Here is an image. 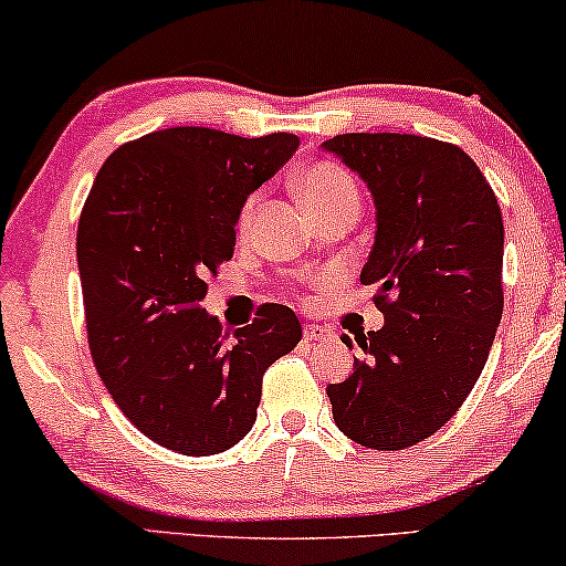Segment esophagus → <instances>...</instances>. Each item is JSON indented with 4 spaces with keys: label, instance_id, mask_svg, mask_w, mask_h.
<instances>
[{
    "label": "esophagus",
    "instance_id": "obj_1",
    "mask_svg": "<svg viewBox=\"0 0 566 566\" xmlns=\"http://www.w3.org/2000/svg\"><path fill=\"white\" fill-rule=\"evenodd\" d=\"M336 333L331 328H323V325H305V340L307 344H325V340H331Z\"/></svg>",
    "mask_w": 566,
    "mask_h": 566
}]
</instances>
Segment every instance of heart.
Returning a JSON list of instances; mask_svg holds the SVG:
<instances>
[{
    "label": "heart",
    "instance_id": "1",
    "mask_svg": "<svg viewBox=\"0 0 566 566\" xmlns=\"http://www.w3.org/2000/svg\"><path fill=\"white\" fill-rule=\"evenodd\" d=\"M297 192L300 200L315 218H325V214L348 210V207H356L359 210V189H356V181L352 179L344 166L336 161H313L302 166L297 171ZM259 195H251L245 200L241 218H238V226L245 230L251 226L253 212H256Z\"/></svg>",
    "mask_w": 566,
    "mask_h": 566
}]
</instances>
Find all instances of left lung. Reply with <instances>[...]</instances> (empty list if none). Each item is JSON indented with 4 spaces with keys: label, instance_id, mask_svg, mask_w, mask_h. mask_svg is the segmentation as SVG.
Masks as SVG:
<instances>
[{
    "label": "left lung",
    "instance_id": "1",
    "mask_svg": "<svg viewBox=\"0 0 566 566\" xmlns=\"http://www.w3.org/2000/svg\"><path fill=\"white\" fill-rule=\"evenodd\" d=\"M371 189L377 233L361 284L385 325L356 336L354 371L328 385L348 439L400 451L461 408L503 317V214L472 158L410 133H346L323 143ZM344 344L354 348L352 338Z\"/></svg>",
    "mask_w": 566,
    "mask_h": 566
}]
</instances>
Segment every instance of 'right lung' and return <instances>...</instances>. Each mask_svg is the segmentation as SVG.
Masks as SVG:
<instances>
[{
  "instance_id": "right-lung-1",
  "label": "right lung",
  "mask_w": 566,
  "mask_h": 566,
  "mask_svg": "<svg viewBox=\"0 0 566 566\" xmlns=\"http://www.w3.org/2000/svg\"><path fill=\"white\" fill-rule=\"evenodd\" d=\"M297 146L292 133L169 127L123 143L94 179L76 230L90 352L117 408L164 449L235 446L264 371L300 344L297 315L276 302L233 336L200 305L233 259L243 202Z\"/></svg>"
}]
</instances>
